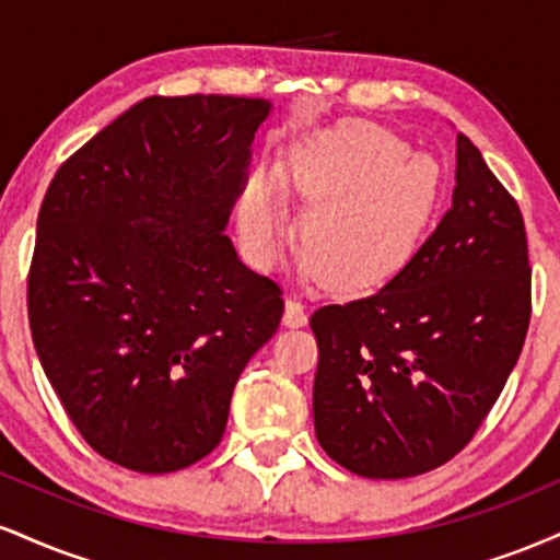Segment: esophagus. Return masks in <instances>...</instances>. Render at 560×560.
<instances>
[{"instance_id":"1","label":"esophagus","mask_w":560,"mask_h":560,"mask_svg":"<svg viewBox=\"0 0 560 560\" xmlns=\"http://www.w3.org/2000/svg\"><path fill=\"white\" fill-rule=\"evenodd\" d=\"M284 324L292 326V329H298V326H305L307 324V313H305V305L298 298H287V305H284Z\"/></svg>"}]
</instances>
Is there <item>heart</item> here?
<instances>
[{
	"label": "heart",
	"mask_w": 560,
	"mask_h": 560,
	"mask_svg": "<svg viewBox=\"0 0 560 560\" xmlns=\"http://www.w3.org/2000/svg\"><path fill=\"white\" fill-rule=\"evenodd\" d=\"M279 178L311 202L300 221L302 271L337 292H365L408 266L442 195V165L408 152L382 126L347 124L298 147ZM240 226L255 258L271 262L287 231V208L266 173L240 202Z\"/></svg>",
	"instance_id": "1"
}]
</instances>
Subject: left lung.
<instances>
[{
    "mask_svg": "<svg viewBox=\"0 0 560 560\" xmlns=\"http://www.w3.org/2000/svg\"><path fill=\"white\" fill-rule=\"evenodd\" d=\"M453 208L369 298L311 316L313 423L347 471L408 479L458 455L503 392L532 316L516 199L458 133Z\"/></svg>",
    "mask_w": 560,
    "mask_h": 560,
    "instance_id": "8db88e82",
    "label": "left lung"
}]
</instances>
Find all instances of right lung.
I'll use <instances>...</instances> for the list:
<instances>
[{
	"instance_id": "obj_1",
	"label": "right lung",
	"mask_w": 560,
	"mask_h": 560,
	"mask_svg": "<svg viewBox=\"0 0 560 560\" xmlns=\"http://www.w3.org/2000/svg\"><path fill=\"white\" fill-rule=\"evenodd\" d=\"M268 113L253 96H147L44 195L28 271L36 355L83 440L131 471L205 458L236 378L281 324L279 284L223 234Z\"/></svg>"
}]
</instances>
